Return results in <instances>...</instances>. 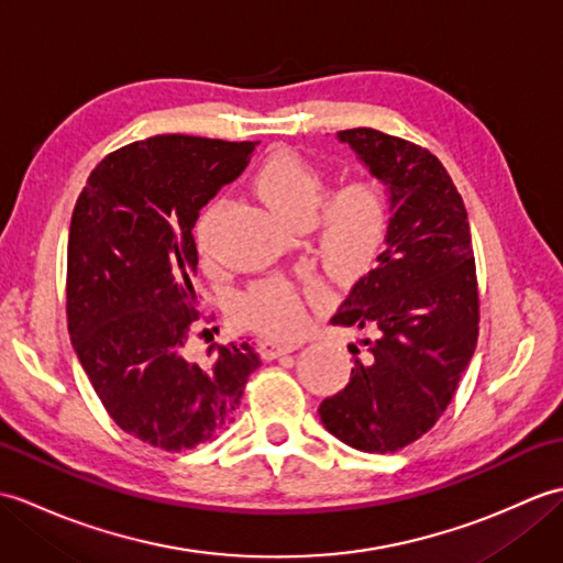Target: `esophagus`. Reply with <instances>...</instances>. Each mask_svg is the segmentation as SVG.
Here are the masks:
<instances>
[{"instance_id":"34e87169","label":"esophagus","mask_w":563,"mask_h":563,"mask_svg":"<svg viewBox=\"0 0 563 563\" xmlns=\"http://www.w3.org/2000/svg\"><path fill=\"white\" fill-rule=\"evenodd\" d=\"M297 349H300L297 343H280V341H273V339L258 341V353H261V357H266V361H275V357H280L285 353H292Z\"/></svg>"}]
</instances>
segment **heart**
I'll use <instances>...</instances> for the list:
<instances>
[{
    "mask_svg": "<svg viewBox=\"0 0 563 563\" xmlns=\"http://www.w3.org/2000/svg\"><path fill=\"white\" fill-rule=\"evenodd\" d=\"M256 194L292 224H312L324 266L339 275L365 271L387 236L389 202L375 178H351L329 196L327 176L297 152L280 150L258 166ZM224 198H214L196 222V242L212 254L224 214ZM319 290L302 280H261L239 297L236 312L249 327L275 339H297L309 324Z\"/></svg>",
    "mask_w": 563,
    "mask_h": 563,
    "instance_id": "heart-1",
    "label": "heart"
}]
</instances>
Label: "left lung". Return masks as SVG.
Masks as SVG:
<instances>
[{
  "label": "left lung",
  "instance_id": "8db88e82",
  "mask_svg": "<svg viewBox=\"0 0 563 563\" xmlns=\"http://www.w3.org/2000/svg\"><path fill=\"white\" fill-rule=\"evenodd\" d=\"M389 188L387 246L331 324L363 329L351 382L319 406L345 445L397 452L435 426L479 339V283L462 196L426 147L375 128L341 130Z\"/></svg>",
  "mask_w": 563,
  "mask_h": 563
}]
</instances>
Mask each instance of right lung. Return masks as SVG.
I'll use <instances>...</instances> for the list:
<instances>
[{"instance_id":"add662e5","label":"right lung","mask_w":563,"mask_h":563,"mask_svg":"<svg viewBox=\"0 0 563 563\" xmlns=\"http://www.w3.org/2000/svg\"><path fill=\"white\" fill-rule=\"evenodd\" d=\"M258 142L154 135L103 157L81 188L67 244V329L103 409L152 448L194 450L234 421L249 343L188 351L202 314L194 227ZM209 355V353H208Z\"/></svg>"}]
</instances>
